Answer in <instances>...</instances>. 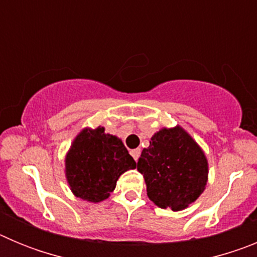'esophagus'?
Segmentation results:
<instances>
[{
  "mask_svg": "<svg viewBox=\"0 0 257 257\" xmlns=\"http://www.w3.org/2000/svg\"><path fill=\"white\" fill-rule=\"evenodd\" d=\"M130 153H131V156H133L134 160L138 161V158H139V156H140V149H133Z\"/></svg>",
  "mask_w": 257,
  "mask_h": 257,
  "instance_id": "34e87169",
  "label": "esophagus"
}]
</instances>
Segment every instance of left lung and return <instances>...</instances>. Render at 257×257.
<instances>
[{
	"instance_id": "left-lung-1",
	"label": "left lung",
	"mask_w": 257,
	"mask_h": 257,
	"mask_svg": "<svg viewBox=\"0 0 257 257\" xmlns=\"http://www.w3.org/2000/svg\"><path fill=\"white\" fill-rule=\"evenodd\" d=\"M147 194L161 208L181 211L201 196L208 180L205 152L178 126L163 127L152 136L138 161Z\"/></svg>"
}]
</instances>
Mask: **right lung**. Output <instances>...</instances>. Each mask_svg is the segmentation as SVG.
<instances>
[{
    "label": "right lung",
    "mask_w": 257,
    "mask_h": 257,
    "mask_svg": "<svg viewBox=\"0 0 257 257\" xmlns=\"http://www.w3.org/2000/svg\"><path fill=\"white\" fill-rule=\"evenodd\" d=\"M136 162L119 138L101 126L86 127L74 138L65 156V178L74 196L97 203L110 196L118 178Z\"/></svg>",
    "instance_id": "right-lung-1"
}]
</instances>
